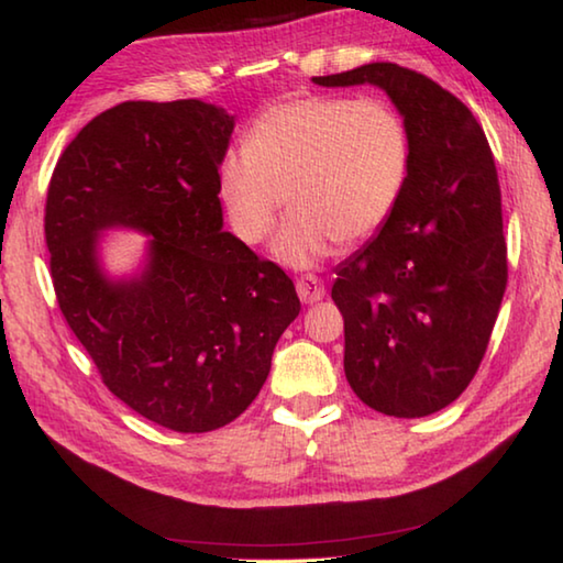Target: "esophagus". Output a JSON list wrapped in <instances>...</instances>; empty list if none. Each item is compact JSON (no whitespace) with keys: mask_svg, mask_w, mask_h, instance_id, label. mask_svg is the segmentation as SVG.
Returning a JSON list of instances; mask_svg holds the SVG:
<instances>
[{"mask_svg":"<svg viewBox=\"0 0 563 563\" xmlns=\"http://www.w3.org/2000/svg\"><path fill=\"white\" fill-rule=\"evenodd\" d=\"M296 288H298L300 300L308 302V306L310 302L323 300V296H325V285H323V280L316 278V275H302V278L296 283Z\"/></svg>","mask_w":563,"mask_h":563,"instance_id":"esophagus-1","label":"esophagus"}]
</instances>
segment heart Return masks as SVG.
I'll use <instances>...</instances> for the list:
<instances>
[{
  "mask_svg": "<svg viewBox=\"0 0 563 563\" xmlns=\"http://www.w3.org/2000/svg\"><path fill=\"white\" fill-rule=\"evenodd\" d=\"M410 173V135L380 97H298L267 107L245 145L220 159V198L240 240L271 233L275 261L306 271L338 245L376 235L394 216Z\"/></svg>",
  "mask_w": 563,
  "mask_h": 563,
  "instance_id": "obj_1",
  "label": "heart"
}]
</instances>
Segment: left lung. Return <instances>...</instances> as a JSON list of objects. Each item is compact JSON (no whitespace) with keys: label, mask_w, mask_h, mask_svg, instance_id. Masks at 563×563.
Returning a JSON list of instances; mask_svg holds the SVG:
<instances>
[{"label":"left lung","mask_w":563,"mask_h":563,"mask_svg":"<svg viewBox=\"0 0 563 563\" xmlns=\"http://www.w3.org/2000/svg\"><path fill=\"white\" fill-rule=\"evenodd\" d=\"M313 82L378 87L408 128L406 190L376 238L338 265L330 296L355 396L386 416H431L476 376L504 300L494 155L468 107L413 69L373 62Z\"/></svg>","instance_id":"obj_1"}]
</instances>
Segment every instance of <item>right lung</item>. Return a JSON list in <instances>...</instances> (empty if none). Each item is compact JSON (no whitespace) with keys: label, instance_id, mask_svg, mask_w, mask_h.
Listing matches in <instances>:
<instances>
[{"label":"right lung","instance_id":"add662e5","mask_svg":"<svg viewBox=\"0 0 563 563\" xmlns=\"http://www.w3.org/2000/svg\"><path fill=\"white\" fill-rule=\"evenodd\" d=\"M233 128L200 100L122 102L69 142L44 208L67 325L122 404L177 433L235 421L300 313L288 275L222 230L218 167ZM118 227L151 235L128 279L99 257Z\"/></svg>","mask_w":563,"mask_h":563}]
</instances>
